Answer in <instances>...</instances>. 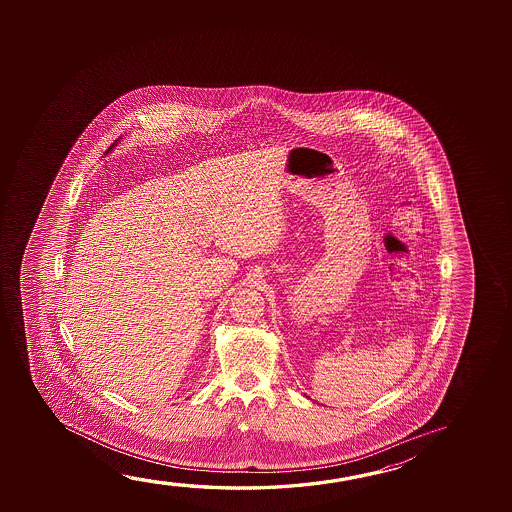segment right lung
<instances>
[{"instance_id":"add662e5","label":"right lung","mask_w":512,"mask_h":512,"mask_svg":"<svg viewBox=\"0 0 512 512\" xmlns=\"http://www.w3.org/2000/svg\"><path fill=\"white\" fill-rule=\"evenodd\" d=\"M112 146H114V144H112ZM109 150H112V148H109Z\"/></svg>"}]
</instances>
